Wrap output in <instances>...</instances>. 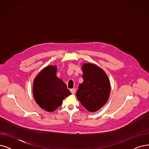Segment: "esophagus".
I'll return each mask as SVG.
<instances>
[{"instance_id": "esophagus-1", "label": "esophagus", "mask_w": 149, "mask_h": 149, "mask_svg": "<svg viewBox=\"0 0 149 149\" xmlns=\"http://www.w3.org/2000/svg\"><path fill=\"white\" fill-rule=\"evenodd\" d=\"M70 91L72 94H75V92H76V89L75 88H72V89L70 90Z\"/></svg>"}]
</instances>
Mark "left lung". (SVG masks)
<instances>
[{
    "instance_id": "obj_1",
    "label": "left lung",
    "mask_w": 149,
    "mask_h": 149,
    "mask_svg": "<svg viewBox=\"0 0 149 149\" xmlns=\"http://www.w3.org/2000/svg\"><path fill=\"white\" fill-rule=\"evenodd\" d=\"M84 81L79 86L77 97L81 105L90 112H96L106 103L111 93L107 75L93 64L82 66Z\"/></svg>"
}]
</instances>
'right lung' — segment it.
Returning <instances> with one entry per match:
<instances>
[{"instance_id":"1","label":"right lung","mask_w":149,"mask_h":149,"mask_svg":"<svg viewBox=\"0 0 149 149\" xmlns=\"http://www.w3.org/2000/svg\"><path fill=\"white\" fill-rule=\"evenodd\" d=\"M33 94L42 109L53 112L61 106L63 100L71 95L67 86L56 76V67L48 65L36 77Z\"/></svg>"}]
</instances>
